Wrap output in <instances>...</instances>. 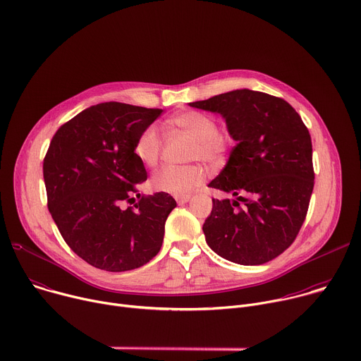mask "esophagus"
I'll return each mask as SVG.
<instances>
[{
    "instance_id": "34e87169",
    "label": "esophagus",
    "mask_w": 361,
    "mask_h": 361,
    "mask_svg": "<svg viewBox=\"0 0 361 361\" xmlns=\"http://www.w3.org/2000/svg\"><path fill=\"white\" fill-rule=\"evenodd\" d=\"M190 198H191V195H178V197H176L178 204H185V202L190 201Z\"/></svg>"
}]
</instances>
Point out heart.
I'll list each match as a JSON object with an SVG mask.
<instances>
[{
  "label": "heart",
  "instance_id": "1",
  "mask_svg": "<svg viewBox=\"0 0 361 361\" xmlns=\"http://www.w3.org/2000/svg\"><path fill=\"white\" fill-rule=\"evenodd\" d=\"M173 127L187 131L197 138L194 157L209 163H217L224 159L226 152L233 145L228 133L220 131L217 121L200 111H187L170 120ZM161 135L156 126L145 127L134 142V156L145 167H154L161 154ZM205 178L202 169L197 166H166L151 178L152 187L173 195H187L198 187Z\"/></svg>",
  "mask_w": 361,
  "mask_h": 361
}]
</instances>
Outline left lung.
Returning <instances> with one entry per match:
<instances>
[{"instance_id":"1","label":"left lung","mask_w":361,"mask_h":361,"mask_svg":"<svg viewBox=\"0 0 361 361\" xmlns=\"http://www.w3.org/2000/svg\"><path fill=\"white\" fill-rule=\"evenodd\" d=\"M190 107L220 114L237 141L209 184L234 200L213 198L202 226L205 241L237 264L276 259L295 240L313 192L310 133L287 101L260 91L234 90Z\"/></svg>"}]
</instances>
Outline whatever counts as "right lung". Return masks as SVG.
<instances>
[{"label": "right lung", "instance_id": "obj_1", "mask_svg": "<svg viewBox=\"0 0 361 361\" xmlns=\"http://www.w3.org/2000/svg\"><path fill=\"white\" fill-rule=\"evenodd\" d=\"M160 109L101 102L61 126L49 142L42 173L48 210L70 248L88 264L113 273L156 257L176 200L137 194L147 180L134 156L138 134ZM139 201L133 208L125 204Z\"/></svg>", "mask_w": 361, "mask_h": 361}]
</instances>
